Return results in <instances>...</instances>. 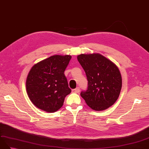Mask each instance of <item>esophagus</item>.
I'll return each mask as SVG.
<instances>
[{
  "instance_id": "1",
  "label": "esophagus",
  "mask_w": 149,
  "mask_h": 149,
  "mask_svg": "<svg viewBox=\"0 0 149 149\" xmlns=\"http://www.w3.org/2000/svg\"><path fill=\"white\" fill-rule=\"evenodd\" d=\"M79 91H80V88H79V87L75 88V89H74L73 90H72V92L73 93H78Z\"/></svg>"
}]
</instances>
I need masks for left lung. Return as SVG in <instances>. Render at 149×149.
<instances>
[{
	"label": "left lung",
	"mask_w": 149,
	"mask_h": 149,
	"mask_svg": "<svg viewBox=\"0 0 149 149\" xmlns=\"http://www.w3.org/2000/svg\"><path fill=\"white\" fill-rule=\"evenodd\" d=\"M77 60L85 71L88 88L81 96L95 110H103L112 106L118 98L122 88L119 68L102 55L82 54Z\"/></svg>",
	"instance_id": "1"
}]
</instances>
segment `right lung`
Segmentation results:
<instances>
[{"label": "right lung", "mask_w": 149, "mask_h": 149, "mask_svg": "<svg viewBox=\"0 0 149 149\" xmlns=\"http://www.w3.org/2000/svg\"><path fill=\"white\" fill-rule=\"evenodd\" d=\"M71 58L54 55L31 68L26 81V92L37 108L52 113L63 106L65 98L71 92L64 74Z\"/></svg>", "instance_id": "right-lung-1"}]
</instances>
